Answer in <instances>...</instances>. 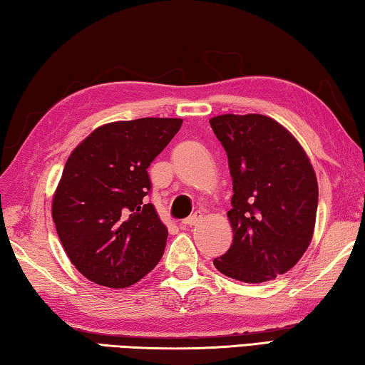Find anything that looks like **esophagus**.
I'll use <instances>...</instances> for the list:
<instances>
[{"instance_id": "esophagus-1", "label": "esophagus", "mask_w": 365, "mask_h": 365, "mask_svg": "<svg viewBox=\"0 0 365 365\" xmlns=\"http://www.w3.org/2000/svg\"><path fill=\"white\" fill-rule=\"evenodd\" d=\"M201 219H202V214L201 212H195V214H191L190 217H187V219L183 220V225H188V227L196 225Z\"/></svg>"}]
</instances>
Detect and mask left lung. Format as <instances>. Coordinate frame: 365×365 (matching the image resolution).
Masks as SVG:
<instances>
[{
	"instance_id": "obj_1",
	"label": "left lung",
	"mask_w": 365,
	"mask_h": 365,
	"mask_svg": "<svg viewBox=\"0 0 365 365\" xmlns=\"http://www.w3.org/2000/svg\"><path fill=\"white\" fill-rule=\"evenodd\" d=\"M209 123L233 180V243L214 259L215 269L245 283L275 279L312 242L319 187L311 159L287 127L264 114H222Z\"/></svg>"
}]
</instances>
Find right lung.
I'll list each match as a JSON object with an SVG mask.
<instances>
[{
	"label": "right lung",
	"instance_id": "add662e5",
	"mask_svg": "<svg viewBox=\"0 0 365 365\" xmlns=\"http://www.w3.org/2000/svg\"><path fill=\"white\" fill-rule=\"evenodd\" d=\"M182 119L143 117L95 128L67 158L51 214L67 257L90 282L127 288L164 255L165 227L146 202L148 168Z\"/></svg>",
	"mask_w": 365,
	"mask_h": 365
}]
</instances>
